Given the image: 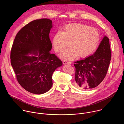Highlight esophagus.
Wrapping results in <instances>:
<instances>
[{"label":"esophagus","mask_w":124,"mask_h":124,"mask_svg":"<svg viewBox=\"0 0 124 124\" xmlns=\"http://www.w3.org/2000/svg\"><path fill=\"white\" fill-rule=\"evenodd\" d=\"M63 63L64 64H69V65L71 64V63H70V62H67V61H63Z\"/></svg>","instance_id":"34e87169"}]
</instances>
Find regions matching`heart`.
I'll return each mask as SVG.
<instances>
[{
    "label": "heart",
    "instance_id": "obj_1",
    "mask_svg": "<svg viewBox=\"0 0 124 124\" xmlns=\"http://www.w3.org/2000/svg\"><path fill=\"white\" fill-rule=\"evenodd\" d=\"M100 41L98 30L82 23H70L66 25L63 32H57L52 43L56 52L63 51L70 43L71 47L60 54L61 58L71 60L78 55L79 57L89 56L96 49Z\"/></svg>",
    "mask_w": 124,
    "mask_h": 124
}]
</instances>
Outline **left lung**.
<instances>
[{
	"label": "left lung",
	"instance_id": "left-lung-1",
	"mask_svg": "<svg viewBox=\"0 0 124 124\" xmlns=\"http://www.w3.org/2000/svg\"><path fill=\"white\" fill-rule=\"evenodd\" d=\"M111 57L109 39L104 36L93 55L75 62L76 86L87 90L98 86L107 75Z\"/></svg>",
	"mask_w": 124,
	"mask_h": 124
}]
</instances>
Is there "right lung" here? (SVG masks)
Wrapping results in <instances>:
<instances>
[{
  "mask_svg": "<svg viewBox=\"0 0 124 124\" xmlns=\"http://www.w3.org/2000/svg\"><path fill=\"white\" fill-rule=\"evenodd\" d=\"M52 23L48 19L31 22L17 33L12 47L11 63L17 80L33 94L49 91L52 85L53 73L62 65V61L49 52Z\"/></svg>",
  "mask_w": 124,
  "mask_h": 124,
  "instance_id": "obj_1",
  "label": "right lung"
}]
</instances>
